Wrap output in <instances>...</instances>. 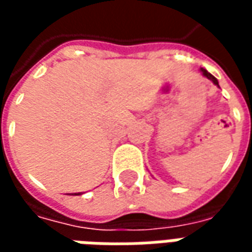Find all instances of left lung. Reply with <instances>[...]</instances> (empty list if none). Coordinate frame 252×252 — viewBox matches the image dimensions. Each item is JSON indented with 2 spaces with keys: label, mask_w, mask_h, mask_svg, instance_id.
I'll return each instance as SVG.
<instances>
[{
  "label": "left lung",
  "mask_w": 252,
  "mask_h": 252,
  "mask_svg": "<svg viewBox=\"0 0 252 252\" xmlns=\"http://www.w3.org/2000/svg\"><path fill=\"white\" fill-rule=\"evenodd\" d=\"M201 72H202V75H204V77H206L208 78V79H209V81H212V82L215 83V85H216L217 88H220V86H219V81H217L216 78L213 77V75H212L211 72H208L205 70V68H201Z\"/></svg>",
  "instance_id": "left-lung-1"
}]
</instances>
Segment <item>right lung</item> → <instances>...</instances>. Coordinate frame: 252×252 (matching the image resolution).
I'll list each match as a JSON object with an SVG mask.
<instances>
[{
  "label": "right lung",
  "mask_w": 252,
  "mask_h": 252,
  "mask_svg": "<svg viewBox=\"0 0 252 252\" xmlns=\"http://www.w3.org/2000/svg\"><path fill=\"white\" fill-rule=\"evenodd\" d=\"M74 194H75V195H79V194H81V193H74Z\"/></svg>",
  "instance_id": "obj_1"
}]
</instances>
